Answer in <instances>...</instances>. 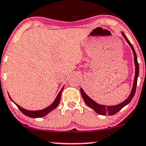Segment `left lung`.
Here are the masks:
<instances>
[{
	"label": "left lung",
	"instance_id": "1",
	"mask_svg": "<svg viewBox=\"0 0 146 146\" xmlns=\"http://www.w3.org/2000/svg\"><path fill=\"white\" fill-rule=\"evenodd\" d=\"M122 35L123 36V37L125 39L127 42L129 43V45L131 47V50H133V56H134V62H135V78H134V81H133V88H132L131 92L130 93L129 97L127 98L125 101L123 102V103L119 104V105H115V106H105V105H101L99 104L96 103L95 101H94L93 100L91 99L89 96L85 93L84 90H82V88H80V92L82 94V96L84 99L85 103L86 104L88 107L92 108L93 110L95 111L96 113H97L98 114L102 115H113L116 114L117 112H119L122 108H123L125 106L128 105L129 103L131 102L132 98H133L134 95H135V90H136V86H137V78L139 76V64L137 62V55L134 50L133 45L130 41H129L127 37H126L125 35L122 32Z\"/></svg>",
	"mask_w": 146,
	"mask_h": 146
}]
</instances>
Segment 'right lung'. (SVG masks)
Here are the masks:
<instances>
[{"instance_id": "right-lung-1", "label": "right lung", "mask_w": 146, "mask_h": 146, "mask_svg": "<svg viewBox=\"0 0 146 146\" xmlns=\"http://www.w3.org/2000/svg\"><path fill=\"white\" fill-rule=\"evenodd\" d=\"M64 89V87H62V88L60 90L59 93H58V96L55 99V101H54L52 105H50L49 107H46L44 109H42V110H39V111H29L27 110V109H25L23 108H22L21 107H20L19 105H18L16 103H15L14 101L11 99V98L9 96V98H11V100L12 101L13 103H14L15 105H17V107L19 108V109L21 111V112L23 113L26 116L29 117H32V118H39V117H44L45 115H46L47 114H48L49 113L51 112V111L54 110V109H56V108L58 107V105H59L60 99H61V95H62V92Z\"/></svg>"}]
</instances>
